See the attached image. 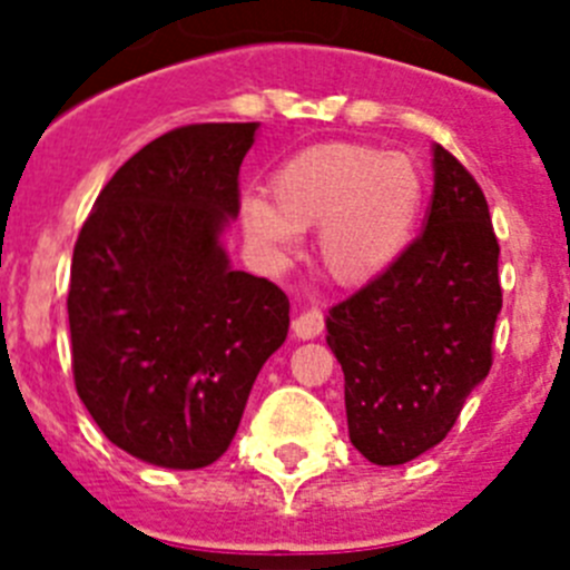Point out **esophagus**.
I'll return each mask as SVG.
<instances>
[{
	"mask_svg": "<svg viewBox=\"0 0 570 570\" xmlns=\"http://www.w3.org/2000/svg\"><path fill=\"white\" fill-rule=\"evenodd\" d=\"M294 336L296 340H314V336L322 334V328H325V320H322V314L316 308L311 311H302V314L294 316Z\"/></svg>",
	"mask_w": 570,
	"mask_h": 570,
	"instance_id": "34e87169",
	"label": "esophagus"
}]
</instances>
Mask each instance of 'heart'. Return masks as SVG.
<instances>
[{
    "label": "heart",
    "instance_id": "heart-1",
    "mask_svg": "<svg viewBox=\"0 0 570 570\" xmlns=\"http://www.w3.org/2000/svg\"><path fill=\"white\" fill-rule=\"evenodd\" d=\"M271 203L242 199V228L274 256L316 230L322 271L360 288L380 279L414 239L422 210V170L407 154L362 142H328L291 156L268 183Z\"/></svg>",
    "mask_w": 570,
    "mask_h": 570
}]
</instances>
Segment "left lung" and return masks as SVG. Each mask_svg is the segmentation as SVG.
I'll use <instances>...</instances> for the list:
<instances>
[{
  "label": "left lung",
  "instance_id": "1",
  "mask_svg": "<svg viewBox=\"0 0 570 570\" xmlns=\"http://www.w3.org/2000/svg\"><path fill=\"white\" fill-rule=\"evenodd\" d=\"M431 154L422 236L325 316L345 374L347 434L374 465H405L440 445L491 371L500 245L473 176L442 145Z\"/></svg>",
  "mask_w": 570,
  "mask_h": 570
}]
</instances>
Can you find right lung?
Returning <instances> with one entry per match:
<instances>
[{"label": "right lung", "mask_w": 570, "mask_h": 570, "mask_svg": "<svg viewBox=\"0 0 570 570\" xmlns=\"http://www.w3.org/2000/svg\"><path fill=\"white\" fill-rule=\"evenodd\" d=\"M256 130L163 134L110 176L79 230L68 291L77 394L116 448L150 465L219 460L288 336V296L230 268L223 242Z\"/></svg>", "instance_id": "right-lung-1"}]
</instances>
